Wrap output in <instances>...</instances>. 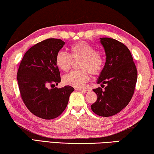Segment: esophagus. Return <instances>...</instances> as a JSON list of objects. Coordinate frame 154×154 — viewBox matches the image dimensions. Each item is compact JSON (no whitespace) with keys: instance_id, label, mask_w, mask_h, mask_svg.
Returning a JSON list of instances; mask_svg holds the SVG:
<instances>
[{"instance_id":"34e87169","label":"esophagus","mask_w":154,"mask_h":154,"mask_svg":"<svg viewBox=\"0 0 154 154\" xmlns=\"http://www.w3.org/2000/svg\"><path fill=\"white\" fill-rule=\"evenodd\" d=\"M76 90H79V91H82V92H83V93H89V91H90V90H89V89H76Z\"/></svg>"}]
</instances>
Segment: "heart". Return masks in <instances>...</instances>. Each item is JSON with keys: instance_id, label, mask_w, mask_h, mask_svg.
Instances as JSON below:
<instances>
[{"instance_id": "1", "label": "heart", "mask_w": 154, "mask_h": 154, "mask_svg": "<svg viewBox=\"0 0 154 154\" xmlns=\"http://www.w3.org/2000/svg\"><path fill=\"white\" fill-rule=\"evenodd\" d=\"M73 60H80L79 68L81 70L72 71L63 78L65 85L81 88L89 79V74L97 75L104 67L105 59L103 54L96 51L94 47L88 42H76L69 47V54L59 51L55 58V63L60 70L67 72L72 67Z\"/></svg>"}]
</instances>
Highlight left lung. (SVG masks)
Masks as SVG:
<instances>
[{
  "mask_svg": "<svg viewBox=\"0 0 154 154\" xmlns=\"http://www.w3.org/2000/svg\"><path fill=\"white\" fill-rule=\"evenodd\" d=\"M106 62L97 83L107 86L93 89L98 96L91 105L96 114L112 116L128 105L134 93L138 72L131 52L123 43L110 38H100Z\"/></svg>",
  "mask_w": 154,
  "mask_h": 154,
  "instance_id": "8db88e82",
  "label": "left lung"
}]
</instances>
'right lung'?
<instances>
[{"label": "right lung", "instance_id": "add662e5", "mask_svg": "<svg viewBox=\"0 0 154 154\" xmlns=\"http://www.w3.org/2000/svg\"><path fill=\"white\" fill-rule=\"evenodd\" d=\"M64 45L62 40L56 38L38 42L27 51L18 68L17 80L23 103L33 114L42 119L59 116L74 90L69 85L55 87L60 82L55 58Z\"/></svg>", "mask_w": 154, "mask_h": 154}]
</instances>
